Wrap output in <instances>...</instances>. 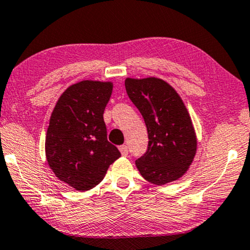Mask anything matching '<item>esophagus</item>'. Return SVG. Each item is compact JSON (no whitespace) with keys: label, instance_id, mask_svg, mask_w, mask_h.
<instances>
[{"label":"esophagus","instance_id":"1","mask_svg":"<svg viewBox=\"0 0 250 250\" xmlns=\"http://www.w3.org/2000/svg\"><path fill=\"white\" fill-rule=\"evenodd\" d=\"M120 152H121V154L123 157H127L128 156V147L127 145H121V146L119 147Z\"/></svg>","mask_w":250,"mask_h":250}]
</instances>
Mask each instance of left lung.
Returning <instances> with one entry per match:
<instances>
[{"instance_id":"left-lung-1","label":"left lung","mask_w":250,"mask_h":250,"mask_svg":"<svg viewBox=\"0 0 250 250\" xmlns=\"http://www.w3.org/2000/svg\"><path fill=\"white\" fill-rule=\"evenodd\" d=\"M125 90L146 125V153L136 160L141 175L153 185L176 181L187 173L197 137L185 103L175 88L157 77L125 78Z\"/></svg>"}]
</instances>
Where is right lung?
I'll return each mask as SVG.
<instances>
[{
    "label": "right lung",
    "mask_w": 250,
    "mask_h": 250,
    "mask_svg": "<svg viewBox=\"0 0 250 250\" xmlns=\"http://www.w3.org/2000/svg\"><path fill=\"white\" fill-rule=\"evenodd\" d=\"M112 91V82H78L60 96L50 115L47 163L56 178L76 190L96 187L121 157L118 147L107 141L104 121Z\"/></svg>",
    "instance_id": "right-lung-1"
}]
</instances>
